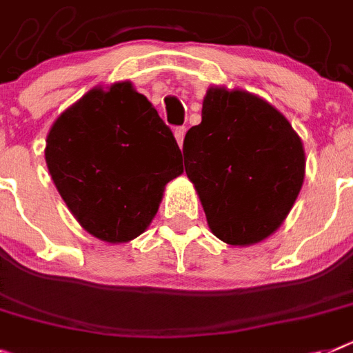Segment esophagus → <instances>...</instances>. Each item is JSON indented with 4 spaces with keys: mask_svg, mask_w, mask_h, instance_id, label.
<instances>
[{
    "mask_svg": "<svg viewBox=\"0 0 353 353\" xmlns=\"http://www.w3.org/2000/svg\"><path fill=\"white\" fill-rule=\"evenodd\" d=\"M183 137H185V128H174V139L179 142V145L182 148L183 145Z\"/></svg>",
    "mask_w": 353,
    "mask_h": 353,
    "instance_id": "34e87169",
    "label": "esophagus"
}]
</instances>
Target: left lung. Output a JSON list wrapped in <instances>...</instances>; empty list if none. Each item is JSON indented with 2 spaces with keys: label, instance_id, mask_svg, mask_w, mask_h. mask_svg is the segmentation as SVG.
Here are the masks:
<instances>
[{
  "label": "left lung",
  "instance_id": "left-lung-1",
  "mask_svg": "<svg viewBox=\"0 0 353 353\" xmlns=\"http://www.w3.org/2000/svg\"><path fill=\"white\" fill-rule=\"evenodd\" d=\"M183 164L212 234L247 247L285 222L307 160L301 137L272 104L245 90L209 86L202 122L183 139Z\"/></svg>",
  "mask_w": 353,
  "mask_h": 353
}]
</instances>
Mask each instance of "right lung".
Returning a JSON list of instances; mask_svg holds the SVG:
<instances>
[{
	"mask_svg": "<svg viewBox=\"0 0 353 353\" xmlns=\"http://www.w3.org/2000/svg\"><path fill=\"white\" fill-rule=\"evenodd\" d=\"M45 160L84 231L126 243L150 227L182 153L153 104L130 81L95 86L52 124Z\"/></svg>",
	"mask_w": 353,
	"mask_h": 353,
	"instance_id": "right-lung-1",
	"label": "right lung"
}]
</instances>
